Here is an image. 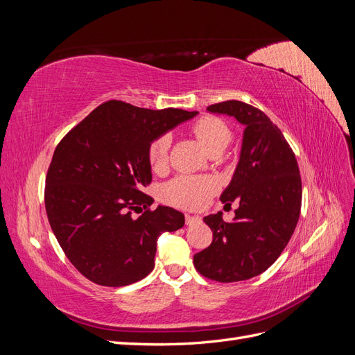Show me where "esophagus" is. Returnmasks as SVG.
Segmentation results:
<instances>
[{"label": "esophagus", "mask_w": 355, "mask_h": 355, "mask_svg": "<svg viewBox=\"0 0 355 355\" xmlns=\"http://www.w3.org/2000/svg\"><path fill=\"white\" fill-rule=\"evenodd\" d=\"M201 218L196 216V214H185V223L187 225H194L197 222H200Z\"/></svg>", "instance_id": "1"}]
</instances>
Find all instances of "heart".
<instances>
[{
	"label": "heart",
	"mask_w": 355,
	"mask_h": 355,
	"mask_svg": "<svg viewBox=\"0 0 355 355\" xmlns=\"http://www.w3.org/2000/svg\"><path fill=\"white\" fill-rule=\"evenodd\" d=\"M189 133L207 154H220L231 142V128L222 120L204 115L189 125ZM148 163L154 171H163L168 164V139L159 136L148 146ZM216 191V182L206 176L180 175L163 188V198L176 207L197 210L207 204Z\"/></svg>",
	"instance_id": "heart-1"
}]
</instances>
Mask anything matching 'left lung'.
Returning <instances> with one entry per match:
<instances>
[{
  "instance_id": "obj_1",
  "label": "left lung",
  "mask_w": 355,
  "mask_h": 355,
  "mask_svg": "<svg viewBox=\"0 0 355 355\" xmlns=\"http://www.w3.org/2000/svg\"><path fill=\"white\" fill-rule=\"evenodd\" d=\"M245 125L239 166L220 201L239 200L232 222L222 213L204 218L213 231L207 249L194 254L196 270L210 280L234 283L266 271L292 239L302 204L297 161L280 128L261 110L240 101L207 106Z\"/></svg>"
}]
</instances>
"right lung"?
<instances>
[{
  "label": "right lung",
  "mask_w": 355,
  "mask_h": 355,
  "mask_svg": "<svg viewBox=\"0 0 355 355\" xmlns=\"http://www.w3.org/2000/svg\"><path fill=\"white\" fill-rule=\"evenodd\" d=\"M197 111L146 110L108 101L63 136L46 176L50 227L69 262L87 280L128 286L154 270L157 240L184 227L180 211L158 206L142 188L151 184L148 146ZM144 205L137 220L133 209Z\"/></svg>",
  "instance_id": "1"
}]
</instances>
